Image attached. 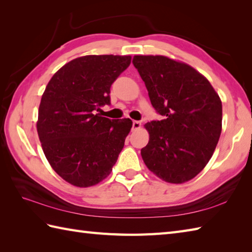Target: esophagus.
I'll use <instances>...</instances> for the list:
<instances>
[{
    "label": "esophagus",
    "instance_id": "esophagus-1",
    "mask_svg": "<svg viewBox=\"0 0 252 252\" xmlns=\"http://www.w3.org/2000/svg\"><path fill=\"white\" fill-rule=\"evenodd\" d=\"M141 126H142V123H141L140 121H133V123H132V129H133V130H137V129H140Z\"/></svg>",
    "mask_w": 252,
    "mask_h": 252
}]
</instances>
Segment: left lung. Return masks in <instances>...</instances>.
Listing matches in <instances>:
<instances>
[{"mask_svg":"<svg viewBox=\"0 0 252 252\" xmlns=\"http://www.w3.org/2000/svg\"><path fill=\"white\" fill-rule=\"evenodd\" d=\"M133 65L162 120L145 125L146 167L169 183L194 179L212 157L222 131V103L194 68L165 56H134Z\"/></svg>","mask_w":252,"mask_h":252,"instance_id":"8db88e82","label":"left lung"}]
</instances>
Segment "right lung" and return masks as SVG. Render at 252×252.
I'll list each match as a JSON object with an SVG mask.
<instances>
[{"label": "right lung", "mask_w": 252, "mask_h": 252, "mask_svg": "<svg viewBox=\"0 0 252 252\" xmlns=\"http://www.w3.org/2000/svg\"><path fill=\"white\" fill-rule=\"evenodd\" d=\"M130 63L131 56H82L46 85L36 130L47 161L68 183L89 187L110 174L132 121L110 120L95 110L110 104L111 84Z\"/></svg>", "instance_id": "obj_1"}]
</instances>
